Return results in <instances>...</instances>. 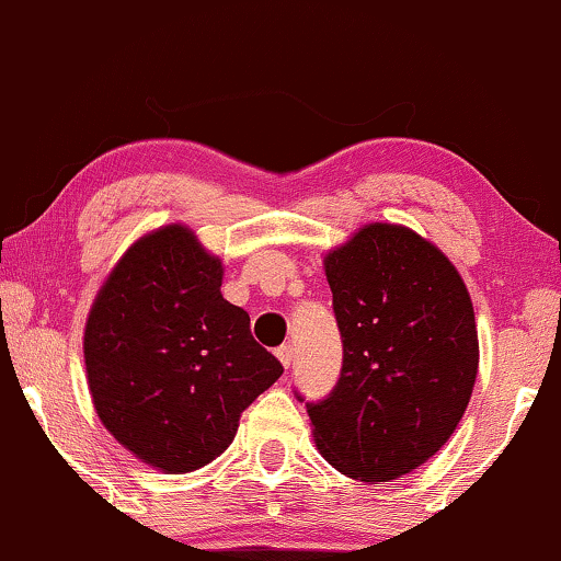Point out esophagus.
<instances>
[{"instance_id": "1", "label": "esophagus", "mask_w": 561, "mask_h": 561, "mask_svg": "<svg viewBox=\"0 0 561 561\" xmlns=\"http://www.w3.org/2000/svg\"><path fill=\"white\" fill-rule=\"evenodd\" d=\"M277 358H279V363H282L284 368H289L291 360H295V348H291V345H279Z\"/></svg>"}]
</instances>
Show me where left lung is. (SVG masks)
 I'll return each mask as SVG.
<instances>
[{
  "instance_id": "obj_1",
  "label": "left lung",
  "mask_w": 561,
  "mask_h": 561,
  "mask_svg": "<svg viewBox=\"0 0 561 561\" xmlns=\"http://www.w3.org/2000/svg\"><path fill=\"white\" fill-rule=\"evenodd\" d=\"M325 274L343 366L325 399L307 401L314 442L343 476L397 480L427 462L468 409L478 374L470 295L437 247L391 224L330 251Z\"/></svg>"
}]
</instances>
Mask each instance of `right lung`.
<instances>
[{"instance_id": "1", "label": "right lung", "mask_w": 561, "mask_h": 561, "mask_svg": "<svg viewBox=\"0 0 561 561\" xmlns=\"http://www.w3.org/2000/svg\"><path fill=\"white\" fill-rule=\"evenodd\" d=\"M224 266L185 226L122 256L83 335L96 414L152 468L187 472L231 445L239 416L282 376L249 312L220 295Z\"/></svg>"}]
</instances>
